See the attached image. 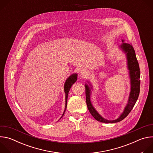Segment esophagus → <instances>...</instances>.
<instances>
[{
    "label": "esophagus",
    "instance_id": "obj_1",
    "mask_svg": "<svg viewBox=\"0 0 153 153\" xmlns=\"http://www.w3.org/2000/svg\"><path fill=\"white\" fill-rule=\"evenodd\" d=\"M80 74H81V75L82 76L85 77V76H86L88 74V71H87V70H82L81 71H80Z\"/></svg>",
    "mask_w": 153,
    "mask_h": 153
}]
</instances>
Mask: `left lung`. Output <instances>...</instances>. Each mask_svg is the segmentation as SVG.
<instances>
[{"label": "left lung", "mask_w": 153, "mask_h": 153, "mask_svg": "<svg viewBox=\"0 0 153 153\" xmlns=\"http://www.w3.org/2000/svg\"><path fill=\"white\" fill-rule=\"evenodd\" d=\"M123 41V40H122ZM122 49L126 53L128 60V69L129 70V75L131 79V92L128 100V103L125 108L122 114L116 120H108L102 117L93 108L90 101V90L88 85H85V94L86 102L88 110L93 117L100 122L112 123L119 122L124 119L132 110L137 100L139 97L140 93V71L138 61L137 60L135 51L131 44L129 43H123L120 46Z\"/></svg>", "instance_id": "1"}]
</instances>
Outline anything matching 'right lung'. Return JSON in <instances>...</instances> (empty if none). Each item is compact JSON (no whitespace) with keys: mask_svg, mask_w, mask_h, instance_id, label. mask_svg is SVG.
<instances>
[{"mask_svg":"<svg viewBox=\"0 0 153 153\" xmlns=\"http://www.w3.org/2000/svg\"><path fill=\"white\" fill-rule=\"evenodd\" d=\"M77 74H73L71 75L70 77H68L67 79V80H66L65 83V85H64V90H65V108L64 112L62 116V117L63 116L65 110L67 109V99H68V92L71 88V86L76 82L77 80Z\"/></svg>","mask_w":153,"mask_h":153,"instance_id":"add662e5","label":"right lung"}]
</instances>
